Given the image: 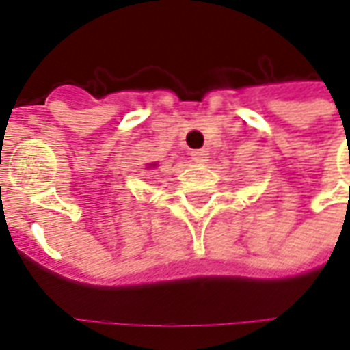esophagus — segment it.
<instances>
[{"instance_id": "esophagus-1", "label": "esophagus", "mask_w": 350, "mask_h": 350, "mask_svg": "<svg viewBox=\"0 0 350 350\" xmlns=\"http://www.w3.org/2000/svg\"><path fill=\"white\" fill-rule=\"evenodd\" d=\"M190 156H192V160L194 161H207V158H209V154H207L206 148H200V150H192L190 152Z\"/></svg>"}]
</instances>
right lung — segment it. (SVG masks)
Masks as SVG:
<instances>
[{
  "instance_id": "obj_1",
  "label": "right lung",
  "mask_w": 350,
  "mask_h": 350,
  "mask_svg": "<svg viewBox=\"0 0 350 350\" xmlns=\"http://www.w3.org/2000/svg\"><path fill=\"white\" fill-rule=\"evenodd\" d=\"M148 165H150V167H156V163H148Z\"/></svg>"
}]
</instances>
